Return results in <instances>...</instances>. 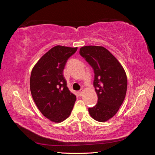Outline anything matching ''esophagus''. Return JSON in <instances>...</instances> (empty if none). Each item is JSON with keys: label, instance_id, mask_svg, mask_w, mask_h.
<instances>
[{"label": "esophagus", "instance_id": "obj_1", "mask_svg": "<svg viewBox=\"0 0 155 155\" xmlns=\"http://www.w3.org/2000/svg\"><path fill=\"white\" fill-rule=\"evenodd\" d=\"M83 90H80V91H79L78 92L79 95L80 96H81L83 95Z\"/></svg>", "mask_w": 155, "mask_h": 155}]
</instances>
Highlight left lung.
<instances>
[{
    "mask_svg": "<svg viewBox=\"0 0 155 155\" xmlns=\"http://www.w3.org/2000/svg\"><path fill=\"white\" fill-rule=\"evenodd\" d=\"M79 54L94 72L93 84L97 103L88 108L89 114L95 120L105 122L116 114L125 100L127 88L126 73L118 59L103 46H83Z\"/></svg>",
    "mask_w": 155,
    "mask_h": 155,
    "instance_id": "left-lung-1",
    "label": "left lung"
}]
</instances>
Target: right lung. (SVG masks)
Here are the masks:
<instances>
[{"mask_svg":"<svg viewBox=\"0 0 155 155\" xmlns=\"http://www.w3.org/2000/svg\"><path fill=\"white\" fill-rule=\"evenodd\" d=\"M78 50L58 45L51 48L33 68L30 91L35 105L46 118L55 123L71 114L76 96L69 91L63 76L67 60Z\"/></svg>","mask_w":155,"mask_h":155,"instance_id":"right-lung-1","label":"right lung"}]
</instances>
